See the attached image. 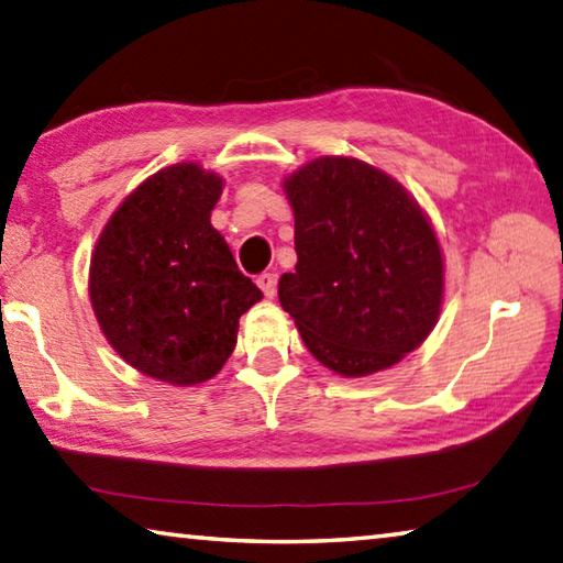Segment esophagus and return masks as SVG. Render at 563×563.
Listing matches in <instances>:
<instances>
[{
	"label": "esophagus",
	"instance_id": "1",
	"mask_svg": "<svg viewBox=\"0 0 563 563\" xmlns=\"http://www.w3.org/2000/svg\"><path fill=\"white\" fill-rule=\"evenodd\" d=\"M255 283H258V288L265 292V298H273L275 290H278V275L275 273H261Z\"/></svg>",
	"mask_w": 563,
	"mask_h": 563
}]
</instances>
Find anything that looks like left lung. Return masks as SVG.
<instances>
[{"label": "left lung", "instance_id": "8db88e82", "mask_svg": "<svg viewBox=\"0 0 563 563\" xmlns=\"http://www.w3.org/2000/svg\"><path fill=\"white\" fill-rule=\"evenodd\" d=\"M283 189L298 263L278 298L314 360L356 379L421 346L441 314L445 268L411 194L356 157H317Z\"/></svg>", "mask_w": 563, "mask_h": 563}]
</instances>
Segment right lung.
<instances>
[{"mask_svg":"<svg viewBox=\"0 0 563 563\" xmlns=\"http://www.w3.org/2000/svg\"><path fill=\"white\" fill-rule=\"evenodd\" d=\"M217 172L179 162L112 211L90 255L96 320L132 369L172 386L209 382L236 346L239 320L263 292L211 227Z\"/></svg>","mask_w":563,"mask_h":563,"instance_id":"right-lung-1","label":"right lung"}]
</instances>
